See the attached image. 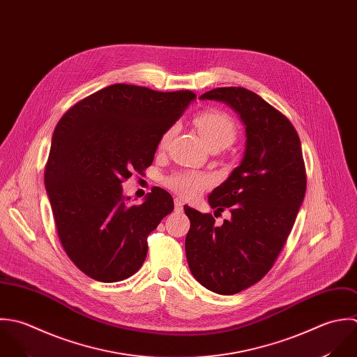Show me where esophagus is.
Returning a JSON list of instances; mask_svg holds the SVG:
<instances>
[{
  "instance_id": "34e87169",
  "label": "esophagus",
  "mask_w": 357,
  "mask_h": 357,
  "mask_svg": "<svg viewBox=\"0 0 357 357\" xmlns=\"http://www.w3.org/2000/svg\"><path fill=\"white\" fill-rule=\"evenodd\" d=\"M183 206H184V204L181 202V199L176 198V199H174V211H176V212H183Z\"/></svg>"
}]
</instances>
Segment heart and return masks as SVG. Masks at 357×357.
<instances>
[{
    "label": "heart",
    "mask_w": 357,
    "mask_h": 357,
    "mask_svg": "<svg viewBox=\"0 0 357 357\" xmlns=\"http://www.w3.org/2000/svg\"><path fill=\"white\" fill-rule=\"evenodd\" d=\"M195 124L198 127L201 137L204 138L209 148L213 145H222L226 148L230 144H233L237 135V128L233 119L229 115L219 111H208L201 114L195 119ZM174 130L176 127H170L167 131H165L159 141L160 148L166 146ZM211 184V176L198 172H181L166 178V185L176 194L187 199L198 197Z\"/></svg>",
    "instance_id": "obj_1"
}]
</instances>
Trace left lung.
I'll use <instances>...</instances> for the list:
<instances>
[{
	"instance_id": "8db88e82",
	"label": "left lung",
	"mask_w": 357,
	"mask_h": 357,
	"mask_svg": "<svg viewBox=\"0 0 357 357\" xmlns=\"http://www.w3.org/2000/svg\"><path fill=\"white\" fill-rule=\"evenodd\" d=\"M225 102L245 126V151L225 183L209 194L216 212L184 206L190 219L185 255L195 280L212 292L234 295L261 280L289 236L306 192L301 139L292 123L243 87H220L199 97Z\"/></svg>"
}]
</instances>
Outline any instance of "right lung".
Wrapping results in <instances>:
<instances>
[{"mask_svg": "<svg viewBox=\"0 0 357 357\" xmlns=\"http://www.w3.org/2000/svg\"><path fill=\"white\" fill-rule=\"evenodd\" d=\"M195 98L188 90L112 84L58 121L44 184L65 252L93 280L116 282L142 266L146 237L172 213L173 198L153 187L128 206L121 183L151 166L162 135Z\"/></svg>", "mask_w": 357, "mask_h": 357, "instance_id": "add662e5", "label": "right lung"}]
</instances>
